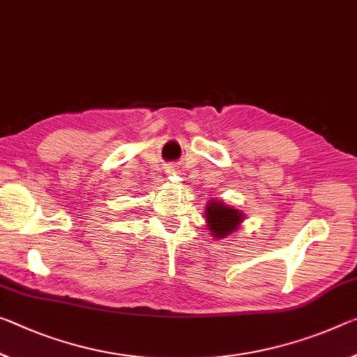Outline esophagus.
Masks as SVG:
<instances>
[{"mask_svg": "<svg viewBox=\"0 0 357 357\" xmlns=\"http://www.w3.org/2000/svg\"><path fill=\"white\" fill-rule=\"evenodd\" d=\"M168 173H169V174H174V173H176V169H174V168H168Z\"/></svg>", "mask_w": 357, "mask_h": 357, "instance_id": "34e87169", "label": "esophagus"}]
</instances>
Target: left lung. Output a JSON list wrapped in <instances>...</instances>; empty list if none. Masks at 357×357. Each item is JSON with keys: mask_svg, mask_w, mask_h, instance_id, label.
<instances>
[{"mask_svg": "<svg viewBox=\"0 0 357 357\" xmlns=\"http://www.w3.org/2000/svg\"><path fill=\"white\" fill-rule=\"evenodd\" d=\"M206 227L211 230V235L216 240L225 238L227 235H231L240 227V224L245 219V214L238 209L225 205L224 202L213 200L208 203L205 208Z\"/></svg>", "mask_w": 357, "mask_h": 357, "instance_id": "8db88e82", "label": "left lung"}]
</instances>
